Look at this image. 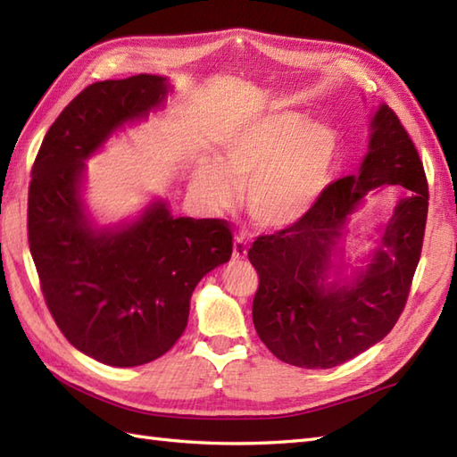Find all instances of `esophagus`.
I'll use <instances>...</instances> for the list:
<instances>
[{"label": "esophagus", "instance_id": "1", "mask_svg": "<svg viewBox=\"0 0 457 457\" xmlns=\"http://www.w3.org/2000/svg\"><path fill=\"white\" fill-rule=\"evenodd\" d=\"M245 257H247V244L241 237H236L234 239V259L241 261Z\"/></svg>", "mask_w": 457, "mask_h": 457}]
</instances>
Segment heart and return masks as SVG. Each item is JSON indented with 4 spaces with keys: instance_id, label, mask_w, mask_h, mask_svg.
<instances>
[{
    "instance_id": "heart-1",
    "label": "heart",
    "mask_w": 457,
    "mask_h": 457,
    "mask_svg": "<svg viewBox=\"0 0 457 457\" xmlns=\"http://www.w3.org/2000/svg\"><path fill=\"white\" fill-rule=\"evenodd\" d=\"M339 153L336 131L298 112H269L237 125L218 143V164L200 161L192 188L212 212L237 200L265 229L304 220L332 182Z\"/></svg>"
}]
</instances>
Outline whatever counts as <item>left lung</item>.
Listing matches in <instances>:
<instances>
[{"mask_svg": "<svg viewBox=\"0 0 457 457\" xmlns=\"http://www.w3.org/2000/svg\"><path fill=\"white\" fill-rule=\"evenodd\" d=\"M378 186H403L400 199L372 263L353 281L327 283L331 255L348 216ZM428 180L401 120L378 105L369 151L357 174L329 184L314 210L249 249L259 288L253 324L269 352L304 369L342 365L391 332L403 314L419 267Z\"/></svg>", "mask_w": 457, "mask_h": 457, "instance_id": "left-lung-1", "label": "left lung"}]
</instances>
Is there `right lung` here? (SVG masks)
Masks as SVG:
<instances>
[{
  "mask_svg": "<svg viewBox=\"0 0 457 457\" xmlns=\"http://www.w3.org/2000/svg\"><path fill=\"white\" fill-rule=\"evenodd\" d=\"M167 94V79L153 74L84 88L46 131L29 184V249L45 303L68 342L113 367L167 353L188 324L192 290L234 247L228 221L174 218L162 200L115 228L86 216L84 161Z\"/></svg>",
  "mask_w": 457,
  "mask_h": 457,
  "instance_id": "1",
  "label": "right lung"
}]
</instances>
